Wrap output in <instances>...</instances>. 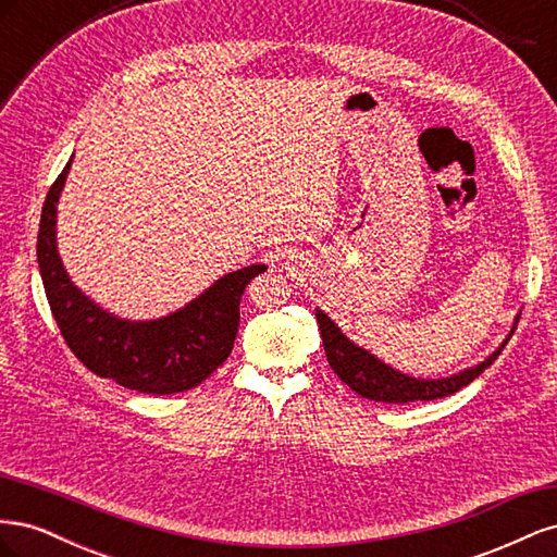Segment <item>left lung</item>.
Returning a JSON list of instances; mask_svg holds the SVG:
<instances>
[{
	"mask_svg": "<svg viewBox=\"0 0 557 557\" xmlns=\"http://www.w3.org/2000/svg\"><path fill=\"white\" fill-rule=\"evenodd\" d=\"M318 318V327L320 336H323V346H325V356L330 367L334 369V374L339 376L352 393H358L367 399L374 401H387V404H407V401H430V399H442L453 393H458L460 387L469 385L474 379L481 376L483 369L491 367L502 348L507 346L511 339V334L518 325V315L516 323L509 332L507 339L499 344L497 350H493L483 362L462 369L458 374H450L446 379H416L409 374H401L391 364L381 362L372 352L364 350L362 346L352 344L348 336L339 330V325L334 320L327 318L320 309H315Z\"/></svg>",
	"mask_w": 557,
	"mask_h": 557,
	"instance_id": "left-lung-1",
	"label": "left lung"
}]
</instances>
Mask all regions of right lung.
I'll return each mask as SVG.
<instances>
[{
	"label": "right lung",
	"mask_w": 557,
	"mask_h": 557,
	"mask_svg": "<svg viewBox=\"0 0 557 557\" xmlns=\"http://www.w3.org/2000/svg\"><path fill=\"white\" fill-rule=\"evenodd\" d=\"M74 160V158H72ZM72 160L44 201L37 260L50 311L66 346L92 374L144 395H174L207 381L234 348L239 301L267 264H250L218 278L183 309L153 320H127L81 293L58 252V201Z\"/></svg>",
	"instance_id": "1"
}]
</instances>
